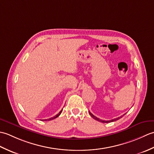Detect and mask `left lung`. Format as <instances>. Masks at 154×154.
Instances as JSON below:
<instances>
[{"label":"left lung","instance_id":"left-lung-1","mask_svg":"<svg viewBox=\"0 0 154 154\" xmlns=\"http://www.w3.org/2000/svg\"><path fill=\"white\" fill-rule=\"evenodd\" d=\"M89 114L91 115V116L92 117V118H93V119H94V120H97V121H99V122H103V123H109V122H114V121H116V120H118L119 119H120V118H122L123 116H120V117H119V118H116V119H112V120H101V119H99V118H97V117H96L95 116H94L93 114L91 113V112H90L89 111Z\"/></svg>","mask_w":154,"mask_h":154}]
</instances>
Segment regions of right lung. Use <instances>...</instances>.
<instances>
[{"label":"right lung","mask_w":154,"mask_h":154,"mask_svg":"<svg viewBox=\"0 0 154 154\" xmlns=\"http://www.w3.org/2000/svg\"><path fill=\"white\" fill-rule=\"evenodd\" d=\"M62 110H61L60 112H59L57 114H56V115H55V116H54V117H51V118H50V119H45V120H45V121H47V120H48V121H49V120H53V119H55V118H57V117H58L60 115L61 113L62 112Z\"/></svg>","instance_id":"1"}]
</instances>
